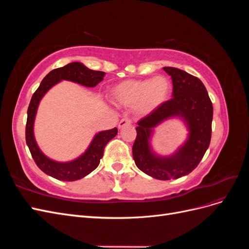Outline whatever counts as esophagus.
<instances>
[{
    "mask_svg": "<svg viewBox=\"0 0 249 249\" xmlns=\"http://www.w3.org/2000/svg\"><path fill=\"white\" fill-rule=\"evenodd\" d=\"M131 124H132L131 119H129V118H123L119 122V124H118V127H119V129H123V127H124V126L131 125Z\"/></svg>",
    "mask_w": 249,
    "mask_h": 249,
    "instance_id": "34e87169",
    "label": "esophagus"
}]
</instances>
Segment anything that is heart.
<instances>
[{"label": "heart", "mask_w": 249, "mask_h": 249, "mask_svg": "<svg viewBox=\"0 0 249 249\" xmlns=\"http://www.w3.org/2000/svg\"><path fill=\"white\" fill-rule=\"evenodd\" d=\"M171 83L163 76L144 80H126L112 89V100L124 107H134L146 115L166 103L171 94Z\"/></svg>", "instance_id": "heart-1"}]
</instances>
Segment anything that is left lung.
<instances>
[{"mask_svg":"<svg viewBox=\"0 0 249 249\" xmlns=\"http://www.w3.org/2000/svg\"><path fill=\"white\" fill-rule=\"evenodd\" d=\"M172 80V99L137 123L133 145L136 166L157 179L178 178L197 167L211 141L213 105L202 82L176 67H163ZM178 117L190 132L186 141L172 155L160 156L152 150L150 138L154 127L165 120Z\"/></svg>","mask_w":249,"mask_h":249,"instance_id":"1","label":"left lung"}]
</instances>
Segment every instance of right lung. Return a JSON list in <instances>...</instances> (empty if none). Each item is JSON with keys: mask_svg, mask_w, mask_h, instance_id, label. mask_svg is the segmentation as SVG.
I'll return each instance as SVG.
<instances>
[{"mask_svg": "<svg viewBox=\"0 0 249 249\" xmlns=\"http://www.w3.org/2000/svg\"><path fill=\"white\" fill-rule=\"evenodd\" d=\"M104 71L89 70L81 62H71L63 67L53 70L41 81L39 87L34 92L28 108V117L26 124V142L37 166L48 176L59 180L72 182L88 176L99 166L104 155V149L107 143L114 138L117 129L102 131L94 135L84 154L77 159L69 162H58L50 159L44 155L34 137V122L38 109V105L49 90L63 80L78 83L85 87H95L105 77Z\"/></svg>", "mask_w": 249, "mask_h": 249, "instance_id": "1", "label": "right lung"}]
</instances>
